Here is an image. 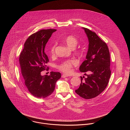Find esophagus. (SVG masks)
<instances>
[{
	"label": "esophagus",
	"mask_w": 130,
	"mask_h": 130,
	"mask_svg": "<svg viewBox=\"0 0 130 130\" xmlns=\"http://www.w3.org/2000/svg\"><path fill=\"white\" fill-rule=\"evenodd\" d=\"M68 76H69L67 75H66V74H63V75H62V77L63 78H64L67 77H68Z\"/></svg>",
	"instance_id": "34e87169"
}]
</instances>
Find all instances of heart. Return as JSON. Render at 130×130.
Returning <instances> with one entry per match:
<instances>
[{
  "label": "heart",
  "mask_w": 130,
  "mask_h": 130,
  "mask_svg": "<svg viewBox=\"0 0 130 130\" xmlns=\"http://www.w3.org/2000/svg\"><path fill=\"white\" fill-rule=\"evenodd\" d=\"M65 44L68 47L71 49L75 48L78 44V41L75 36L73 35H68L64 39ZM55 45H53L50 49V53L51 54H54ZM78 62L75 59H70L65 61L62 62L59 65H58V69L61 71L70 74L72 71V68L77 65Z\"/></svg>",
  "instance_id": "heart-1"
}]
</instances>
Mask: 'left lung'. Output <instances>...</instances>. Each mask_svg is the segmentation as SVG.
Returning a JSON list of instances; mask_svg holds the SVG:
<instances>
[{"label":"left lung","instance_id":"1","mask_svg":"<svg viewBox=\"0 0 130 130\" xmlns=\"http://www.w3.org/2000/svg\"><path fill=\"white\" fill-rule=\"evenodd\" d=\"M82 28L87 35L89 45L86 60L79 69L82 72L89 71L90 74L86 75V78L80 77L81 83L75 92L83 98L89 99L100 94L108 84L111 75L110 55L106 44L95 32Z\"/></svg>","mask_w":130,"mask_h":130}]
</instances>
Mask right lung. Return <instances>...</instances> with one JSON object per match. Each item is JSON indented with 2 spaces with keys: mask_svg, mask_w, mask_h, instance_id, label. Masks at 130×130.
Wrapping results in <instances>:
<instances>
[{
  "mask_svg": "<svg viewBox=\"0 0 130 130\" xmlns=\"http://www.w3.org/2000/svg\"><path fill=\"white\" fill-rule=\"evenodd\" d=\"M55 29L41 30L31 35L26 40L19 61L24 83L34 97L45 98L53 92L56 82L61 78L59 72L51 71L49 76H42L49 62L45 47Z\"/></svg>",
  "mask_w": 130,
  "mask_h": 130,
  "instance_id": "obj_1",
  "label": "right lung"
}]
</instances>
